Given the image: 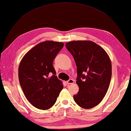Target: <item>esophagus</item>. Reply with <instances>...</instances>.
I'll list each match as a JSON object with an SVG mask.
<instances>
[{"instance_id":"1","label":"esophagus","mask_w":131,"mask_h":131,"mask_svg":"<svg viewBox=\"0 0 131 131\" xmlns=\"http://www.w3.org/2000/svg\"><path fill=\"white\" fill-rule=\"evenodd\" d=\"M67 83L68 85L72 84H74V81L73 80V79H69V80H68L67 81Z\"/></svg>"}]
</instances>
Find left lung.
<instances>
[{
	"mask_svg": "<svg viewBox=\"0 0 131 131\" xmlns=\"http://www.w3.org/2000/svg\"><path fill=\"white\" fill-rule=\"evenodd\" d=\"M66 47L77 66L79 91L73 95L74 101L84 108L94 107L105 97L110 84V58L103 48L92 41H72L67 42Z\"/></svg>",
	"mask_w": 131,
	"mask_h": 131,
	"instance_id": "obj_1",
	"label": "left lung"
}]
</instances>
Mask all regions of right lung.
<instances>
[{
    "label": "right lung",
    "mask_w": 131,
    "mask_h": 131,
    "mask_svg": "<svg viewBox=\"0 0 131 131\" xmlns=\"http://www.w3.org/2000/svg\"><path fill=\"white\" fill-rule=\"evenodd\" d=\"M63 46L62 42H41L29 50L20 63L21 87L29 102L40 110L51 107L63 88L52 65Z\"/></svg>",
    "instance_id": "right-lung-1"
}]
</instances>
